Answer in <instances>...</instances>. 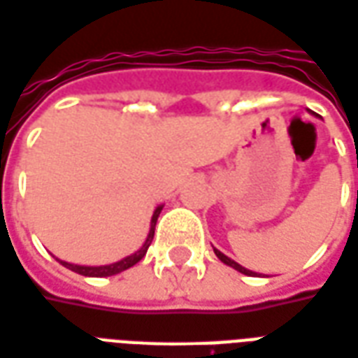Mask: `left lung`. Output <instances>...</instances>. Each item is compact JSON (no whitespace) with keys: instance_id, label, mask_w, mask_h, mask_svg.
Wrapping results in <instances>:
<instances>
[{"instance_id":"1","label":"left lung","mask_w":358,"mask_h":358,"mask_svg":"<svg viewBox=\"0 0 358 358\" xmlns=\"http://www.w3.org/2000/svg\"><path fill=\"white\" fill-rule=\"evenodd\" d=\"M213 252H215V256L219 257L222 264L231 266L232 269H236V271H240V273L250 275V277H252V275H257L256 271H250V269H246V267H242V266H240V264H236V262H234V259H231V257H229V256H224V254H222V252H219V250H217V248H213Z\"/></svg>"}]
</instances>
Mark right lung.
<instances>
[{"label":"right lung","instance_id":"add662e5","mask_svg":"<svg viewBox=\"0 0 358 358\" xmlns=\"http://www.w3.org/2000/svg\"><path fill=\"white\" fill-rule=\"evenodd\" d=\"M162 211V205H159L157 209H155L153 217H151V229H149V234H147V240L143 242V246L137 250L136 254H131V256L124 257V259H120V262H114V264H108V266H77V264H69V262H64V259H57L59 264L67 269H71L75 273L85 275V277H110V275H118L122 271H126L129 267H134L137 262H141L143 256L147 254V248L151 246V242H153L155 236V224H157V219H159V215Z\"/></svg>","mask_w":358,"mask_h":358}]
</instances>
